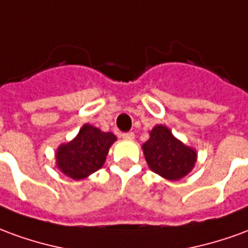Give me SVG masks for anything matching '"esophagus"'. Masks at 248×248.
Segmentation results:
<instances>
[{"instance_id":"1","label":"esophagus","mask_w":248,"mask_h":248,"mask_svg":"<svg viewBox=\"0 0 248 248\" xmlns=\"http://www.w3.org/2000/svg\"><path fill=\"white\" fill-rule=\"evenodd\" d=\"M121 137L124 140H134V133H124V134H121Z\"/></svg>"}]
</instances>
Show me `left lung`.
<instances>
[{
    "mask_svg": "<svg viewBox=\"0 0 248 248\" xmlns=\"http://www.w3.org/2000/svg\"><path fill=\"white\" fill-rule=\"evenodd\" d=\"M142 150L151 170L169 181L186 177L197 162V151L177 140L163 124H156L151 130Z\"/></svg>",
    "mask_w": 248,
    "mask_h": 248,
    "instance_id": "left-lung-1",
    "label": "left lung"
}]
</instances>
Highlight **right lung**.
<instances>
[{
  "instance_id": "obj_1",
  "label": "right lung",
  "mask_w": 248,
  "mask_h": 248,
  "mask_svg": "<svg viewBox=\"0 0 248 248\" xmlns=\"http://www.w3.org/2000/svg\"><path fill=\"white\" fill-rule=\"evenodd\" d=\"M115 140L113 133L83 124L74 140L57 149V167L74 181L85 179L103 166L108 149Z\"/></svg>"
}]
</instances>
